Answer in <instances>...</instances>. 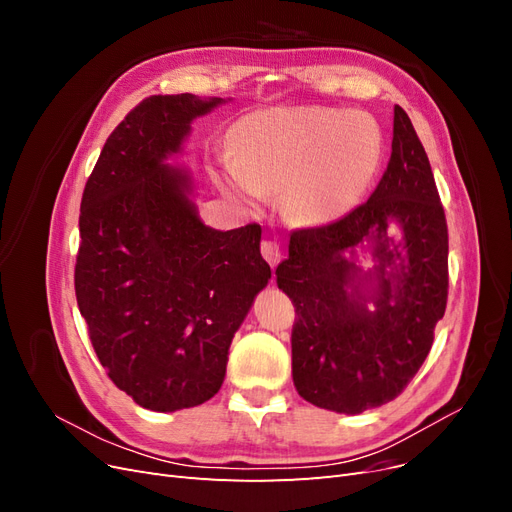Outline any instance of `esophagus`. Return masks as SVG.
Here are the masks:
<instances>
[{
	"label": "esophagus",
	"instance_id": "1",
	"mask_svg": "<svg viewBox=\"0 0 512 512\" xmlns=\"http://www.w3.org/2000/svg\"><path fill=\"white\" fill-rule=\"evenodd\" d=\"M260 252H262V256H265V260L269 262L271 267H275L277 262H280V258H282L280 243H277V241H262L260 243Z\"/></svg>",
	"mask_w": 512,
	"mask_h": 512
}]
</instances>
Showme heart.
Here are the masks:
<instances>
[{
  "instance_id": "obj_1",
  "label": "heart",
  "mask_w": 512,
  "mask_h": 512,
  "mask_svg": "<svg viewBox=\"0 0 512 512\" xmlns=\"http://www.w3.org/2000/svg\"><path fill=\"white\" fill-rule=\"evenodd\" d=\"M384 158L380 123L337 106H277L239 119L220 160L226 194L258 205L284 190L294 224L322 228L359 207Z\"/></svg>"
}]
</instances>
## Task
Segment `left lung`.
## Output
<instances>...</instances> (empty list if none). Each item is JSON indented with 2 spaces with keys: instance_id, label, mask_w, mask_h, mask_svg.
Here are the masks:
<instances>
[{
  "instance_id": "obj_1",
  "label": "left lung",
  "mask_w": 512,
  "mask_h": 512,
  "mask_svg": "<svg viewBox=\"0 0 512 512\" xmlns=\"http://www.w3.org/2000/svg\"><path fill=\"white\" fill-rule=\"evenodd\" d=\"M391 160L342 222L294 230L277 288L297 312L292 380L324 410L389 404L421 369L448 294V230L427 153L395 106ZM395 227V238L388 230ZM375 267L363 270L358 252Z\"/></svg>"
}]
</instances>
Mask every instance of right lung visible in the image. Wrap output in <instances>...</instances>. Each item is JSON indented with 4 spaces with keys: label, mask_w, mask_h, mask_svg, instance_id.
<instances>
[{
    "label": "right lung",
    "mask_w": 512,
    "mask_h": 512,
    "mask_svg": "<svg viewBox=\"0 0 512 512\" xmlns=\"http://www.w3.org/2000/svg\"><path fill=\"white\" fill-rule=\"evenodd\" d=\"M222 102L145 98L108 136L81 200L76 303L108 378L153 412L220 391L232 337L271 280L260 226H207L192 173L168 164Z\"/></svg>",
    "instance_id": "add662e5"
}]
</instances>
